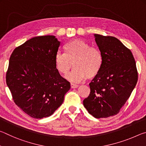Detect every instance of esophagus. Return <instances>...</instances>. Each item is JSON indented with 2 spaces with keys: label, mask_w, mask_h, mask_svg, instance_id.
Listing matches in <instances>:
<instances>
[{
  "label": "esophagus",
  "mask_w": 146,
  "mask_h": 146,
  "mask_svg": "<svg viewBox=\"0 0 146 146\" xmlns=\"http://www.w3.org/2000/svg\"><path fill=\"white\" fill-rule=\"evenodd\" d=\"M78 85H76V84H73V83H71V88H78Z\"/></svg>",
  "instance_id": "obj_1"
}]
</instances>
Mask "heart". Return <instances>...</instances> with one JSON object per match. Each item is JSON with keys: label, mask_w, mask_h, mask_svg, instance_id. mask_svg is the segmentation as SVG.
Masks as SVG:
<instances>
[{"label": "heart", "mask_w": 146, "mask_h": 146, "mask_svg": "<svg viewBox=\"0 0 146 146\" xmlns=\"http://www.w3.org/2000/svg\"><path fill=\"white\" fill-rule=\"evenodd\" d=\"M65 53L58 52L55 56V64L57 70L66 75L73 67L72 72L66 76L71 82H78L87 77L91 79L100 73L102 67L103 58L98 49L81 39L68 42L64 46Z\"/></svg>", "instance_id": "1"}]
</instances>
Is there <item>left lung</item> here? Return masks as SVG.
<instances>
[{
  "label": "left lung",
  "mask_w": 146,
  "mask_h": 146,
  "mask_svg": "<svg viewBox=\"0 0 146 146\" xmlns=\"http://www.w3.org/2000/svg\"><path fill=\"white\" fill-rule=\"evenodd\" d=\"M94 36L103 64L90 83V94L83 104L95 118H107L119 113L126 102L137 83L138 72L131 51L118 38Z\"/></svg>",
  "instance_id": "8db88e82"
}]
</instances>
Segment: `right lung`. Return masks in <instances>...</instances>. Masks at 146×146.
Returning <instances> with one entry per match:
<instances>
[{
    "label": "right lung",
    "mask_w": 146,
    "mask_h": 146,
    "mask_svg": "<svg viewBox=\"0 0 146 146\" xmlns=\"http://www.w3.org/2000/svg\"><path fill=\"white\" fill-rule=\"evenodd\" d=\"M60 44L55 36H35L15 49L9 58L7 86L15 103L33 118L53 115L70 89L55 67Z\"/></svg>",
    "instance_id": "right-lung-1"
}]
</instances>
